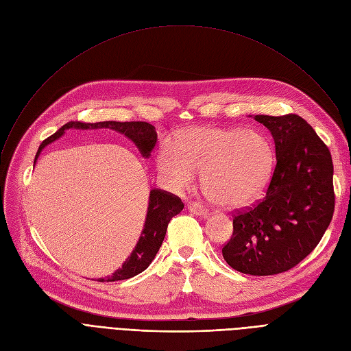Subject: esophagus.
<instances>
[{
	"instance_id": "obj_1",
	"label": "esophagus",
	"mask_w": 351,
	"mask_h": 351,
	"mask_svg": "<svg viewBox=\"0 0 351 351\" xmlns=\"http://www.w3.org/2000/svg\"><path fill=\"white\" fill-rule=\"evenodd\" d=\"M188 209H189V212H192L196 216H200V217H206L208 216V210L204 206H202L200 204H197V202H189Z\"/></svg>"
}]
</instances>
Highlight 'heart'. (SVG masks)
<instances>
[{"instance_id": "b5f03b06", "label": "heart", "mask_w": 351, "mask_h": 351, "mask_svg": "<svg viewBox=\"0 0 351 351\" xmlns=\"http://www.w3.org/2000/svg\"><path fill=\"white\" fill-rule=\"evenodd\" d=\"M276 154L270 139L252 129L195 128L163 141L158 168L178 191L193 186L202 173L206 195L225 209H245L259 202L273 178Z\"/></svg>"}]
</instances>
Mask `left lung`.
Instances as JSON below:
<instances>
[{"instance_id": "8db88e82", "label": "left lung", "mask_w": 351, "mask_h": 351, "mask_svg": "<svg viewBox=\"0 0 351 351\" xmlns=\"http://www.w3.org/2000/svg\"><path fill=\"white\" fill-rule=\"evenodd\" d=\"M274 139L276 168L266 196L233 217L222 254L234 270L270 276L300 263L315 249L335 212L328 147L299 115H256Z\"/></svg>"}]
</instances>
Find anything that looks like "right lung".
<instances>
[{"mask_svg":"<svg viewBox=\"0 0 351 351\" xmlns=\"http://www.w3.org/2000/svg\"><path fill=\"white\" fill-rule=\"evenodd\" d=\"M101 128L112 129V131L125 135L129 141L134 142V145L138 147L139 154L145 159L151 156V152L154 151L158 141L155 126H152L147 122L105 121V122H97V123H85L78 121L75 122L71 121L65 123L62 128H60L57 132L40 145L38 152L35 155L34 166L44 147L52 143L53 141L60 139L65 134L66 129H101ZM182 209H183V202L178 196L166 191L152 189L149 193V204H147L145 225L135 249L132 250L131 256H129L123 262L122 267L115 270L112 274L108 276L105 279L104 278L98 279V282L125 280L142 273L155 259V256L165 239L166 229H168V223L171 222V219L178 213H180Z\"/></svg>","mask_w":351,"mask_h":351,"instance_id":"add662e5","label":"right lung"}]
</instances>
